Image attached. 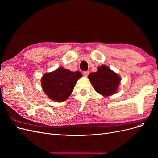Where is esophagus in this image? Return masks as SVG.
Masks as SVG:
<instances>
[{
  "mask_svg": "<svg viewBox=\"0 0 158 158\" xmlns=\"http://www.w3.org/2000/svg\"><path fill=\"white\" fill-rule=\"evenodd\" d=\"M83 74H84L85 76H87L89 75V72H88V71H85V72H84Z\"/></svg>",
  "mask_w": 158,
  "mask_h": 158,
  "instance_id": "obj_1",
  "label": "esophagus"
}]
</instances>
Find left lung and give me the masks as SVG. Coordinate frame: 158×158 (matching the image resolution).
I'll use <instances>...</instances> for the list:
<instances>
[{"instance_id": "left-lung-1", "label": "left lung", "mask_w": 158, "mask_h": 158, "mask_svg": "<svg viewBox=\"0 0 158 158\" xmlns=\"http://www.w3.org/2000/svg\"><path fill=\"white\" fill-rule=\"evenodd\" d=\"M89 78L96 92L104 96L114 94L118 90L121 78L106 65H102L96 72L90 73Z\"/></svg>"}]
</instances>
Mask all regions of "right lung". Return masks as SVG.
<instances>
[{
  "mask_svg": "<svg viewBox=\"0 0 158 158\" xmlns=\"http://www.w3.org/2000/svg\"><path fill=\"white\" fill-rule=\"evenodd\" d=\"M82 77L80 72H72L63 68L43 75L42 87L48 97L54 101L63 102L72 93L77 81Z\"/></svg>",
  "mask_w": 158,
  "mask_h": 158,
  "instance_id": "obj_1",
  "label": "right lung"
}]
</instances>
